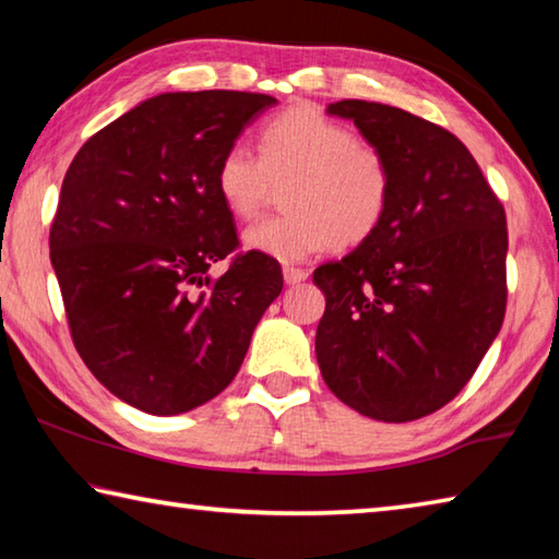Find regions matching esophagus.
Here are the masks:
<instances>
[{
	"label": "esophagus",
	"mask_w": 559,
	"mask_h": 559,
	"mask_svg": "<svg viewBox=\"0 0 559 559\" xmlns=\"http://www.w3.org/2000/svg\"><path fill=\"white\" fill-rule=\"evenodd\" d=\"M306 278H308L306 269H293V266L283 269V281H286L288 286H296V283H302Z\"/></svg>",
	"instance_id": "1"
}]
</instances>
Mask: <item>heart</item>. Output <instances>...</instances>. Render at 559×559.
I'll use <instances>...</instances> for the list:
<instances>
[{
	"label": "heart",
	"mask_w": 559,
	"mask_h": 559,
	"mask_svg": "<svg viewBox=\"0 0 559 559\" xmlns=\"http://www.w3.org/2000/svg\"><path fill=\"white\" fill-rule=\"evenodd\" d=\"M273 182H290L288 214L249 226L241 241L278 263L306 261L330 243H362L392 200V167L382 150L313 108H290L266 122L259 155L234 143L216 165V192L236 219H251Z\"/></svg>",
	"instance_id": "heart-1"
}]
</instances>
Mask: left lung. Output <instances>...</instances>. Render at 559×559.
<instances>
[{"instance_id":"obj_1","label":"left lung","mask_w":559,"mask_h":559,"mask_svg":"<svg viewBox=\"0 0 559 559\" xmlns=\"http://www.w3.org/2000/svg\"><path fill=\"white\" fill-rule=\"evenodd\" d=\"M325 112L390 159L392 200L370 239L313 273L320 374L370 419H421L466 386L503 325V204L449 130L370 100Z\"/></svg>"}]
</instances>
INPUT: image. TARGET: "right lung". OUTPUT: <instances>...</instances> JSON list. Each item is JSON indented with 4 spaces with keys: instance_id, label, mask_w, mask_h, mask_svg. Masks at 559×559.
<instances>
[{
    "instance_id": "right-lung-1",
    "label": "right lung",
    "mask_w": 559,
    "mask_h": 559,
    "mask_svg": "<svg viewBox=\"0 0 559 559\" xmlns=\"http://www.w3.org/2000/svg\"><path fill=\"white\" fill-rule=\"evenodd\" d=\"M276 98L159 93L96 132L63 177L51 224L73 345L93 377L157 416L206 404L239 372L253 328L281 296L278 261L236 257L216 165Z\"/></svg>"
}]
</instances>
